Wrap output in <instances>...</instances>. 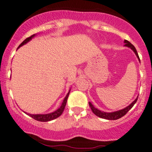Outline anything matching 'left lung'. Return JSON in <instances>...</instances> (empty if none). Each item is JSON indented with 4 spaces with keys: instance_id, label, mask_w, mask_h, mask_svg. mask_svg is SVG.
I'll return each instance as SVG.
<instances>
[{
    "instance_id": "left-lung-1",
    "label": "left lung",
    "mask_w": 152,
    "mask_h": 152,
    "mask_svg": "<svg viewBox=\"0 0 152 152\" xmlns=\"http://www.w3.org/2000/svg\"><path fill=\"white\" fill-rule=\"evenodd\" d=\"M124 43H125V45H125L126 47L129 48H131L132 50H133L134 53L136 54V57H138L139 61H140V59H139V54H138L137 51H136V48L134 47L132 44H131L129 42H128L127 40L124 41ZM137 99H138V97L136 98V99L134 100L133 102H132V103H131L129 105V106H127L126 107H125V108L121 109V110H117V111L110 112V113H109V112H104V111H102V110H98V109H97L96 107H95L93 106L92 104H91V102H88V104H89V106H90V107H91L92 112L95 113L96 116L101 117V118L106 119V120H117V119H120V118H121L122 117H124L126 113L127 112L129 111V110H130L131 108H132V107H133V105L136 104V102H137Z\"/></svg>"
}]
</instances>
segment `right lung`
<instances>
[{
	"label": "right lung",
	"instance_id": "1",
	"mask_svg": "<svg viewBox=\"0 0 152 152\" xmlns=\"http://www.w3.org/2000/svg\"><path fill=\"white\" fill-rule=\"evenodd\" d=\"M35 36V34H34V35H32V36H30V37H28V38H27V39H26L25 40L23 41V42L20 44V46L18 47V48H19L22 47L23 45H26V43H28V42H29V41L32 40V38H34ZM69 91H70V89H69V92L66 94V97L64 98L61 106L59 108L57 109V110H55V111L52 112V113H46V114H31V113H27V114H28V115H29L31 117H32L33 119H35V120L41 121V122H47V121H50V120H54V119L57 118V117H59L62 114V113L64 112V108H65V106H66V102H67L68 96H69Z\"/></svg>",
	"mask_w": 152,
	"mask_h": 152
}]
</instances>
